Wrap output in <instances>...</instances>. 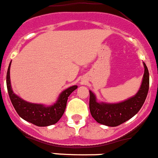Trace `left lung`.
Segmentation results:
<instances>
[{
	"instance_id": "1",
	"label": "left lung",
	"mask_w": 158,
	"mask_h": 158,
	"mask_svg": "<svg viewBox=\"0 0 158 158\" xmlns=\"http://www.w3.org/2000/svg\"><path fill=\"white\" fill-rule=\"evenodd\" d=\"M144 75L140 89L134 97L118 103L105 104L97 102L96 97L89 91V110L92 117L98 123L107 126H118L130 119L138 113L145 102L149 90V72L143 63Z\"/></svg>"
}]
</instances>
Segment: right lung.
<instances>
[{
	"label": "right lung",
	"mask_w": 158,
	"mask_h": 158,
	"mask_svg": "<svg viewBox=\"0 0 158 158\" xmlns=\"http://www.w3.org/2000/svg\"><path fill=\"white\" fill-rule=\"evenodd\" d=\"M10 65L11 63L7 72V89L10 100L18 114L24 120L37 126H48L57 123L64 114L68 97L77 89V86H71L63 91L59 96L57 102L50 107L26 102L13 93L10 82Z\"/></svg>",
	"instance_id": "obj_1"
}]
</instances>
